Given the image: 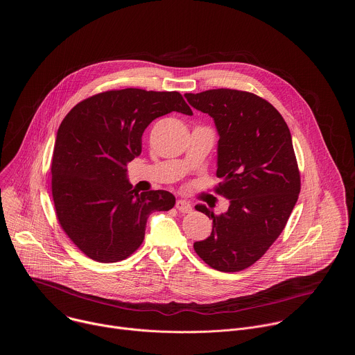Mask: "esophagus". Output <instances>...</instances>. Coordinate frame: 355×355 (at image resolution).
<instances>
[{
	"label": "esophagus",
	"mask_w": 355,
	"mask_h": 355,
	"mask_svg": "<svg viewBox=\"0 0 355 355\" xmlns=\"http://www.w3.org/2000/svg\"><path fill=\"white\" fill-rule=\"evenodd\" d=\"M176 209L180 213H190L191 211V203L184 201V200H178L176 201Z\"/></svg>",
	"instance_id": "obj_1"
}]
</instances>
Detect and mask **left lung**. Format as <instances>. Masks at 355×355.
I'll return each mask as SVG.
<instances>
[{"label":"left lung","instance_id":"obj_1","mask_svg":"<svg viewBox=\"0 0 355 355\" xmlns=\"http://www.w3.org/2000/svg\"><path fill=\"white\" fill-rule=\"evenodd\" d=\"M213 117L217 132L216 193L230 200L225 213L196 209L213 220L210 236L194 250L220 272H239L258 261L284 230L298 201L301 175L287 123L253 93L216 89L184 94Z\"/></svg>","mask_w":355,"mask_h":355}]
</instances>
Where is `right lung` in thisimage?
<instances>
[{"mask_svg":"<svg viewBox=\"0 0 355 355\" xmlns=\"http://www.w3.org/2000/svg\"><path fill=\"white\" fill-rule=\"evenodd\" d=\"M171 112L193 114L178 92L123 89L79 102L61 121L51 159L53 202L61 228L89 258L125 259L142 245L150 213L173 207L171 193H139L127 179L144 131Z\"/></svg>","mask_w":355,"mask_h":355,"instance_id":"add662e5","label":"right lung"}]
</instances>
